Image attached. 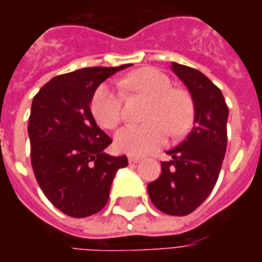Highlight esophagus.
<instances>
[{"instance_id": "1", "label": "esophagus", "mask_w": 262, "mask_h": 262, "mask_svg": "<svg viewBox=\"0 0 262 262\" xmlns=\"http://www.w3.org/2000/svg\"><path fill=\"white\" fill-rule=\"evenodd\" d=\"M140 161V157H135V156H129V163H133V164H136Z\"/></svg>"}]
</instances>
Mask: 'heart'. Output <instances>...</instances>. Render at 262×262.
<instances>
[{"mask_svg":"<svg viewBox=\"0 0 262 262\" xmlns=\"http://www.w3.org/2000/svg\"><path fill=\"white\" fill-rule=\"evenodd\" d=\"M129 91L150 98L146 123L129 125L115 136V146L120 153L144 156L161 147L168 137L181 136L191 127L193 120V101L184 88H174L170 77L154 67H143L120 81ZM92 112L99 125L115 129L122 120L123 94L118 86L102 84L92 97Z\"/></svg>","mask_w":262,"mask_h":262,"instance_id":"obj_1","label":"heart"}]
</instances>
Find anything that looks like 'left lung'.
Listing matches in <instances>:
<instances>
[{"mask_svg": "<svg viewBox=\"0 0 262 262\" xmlns=\"http://www.w3.org/2000/svg\"><path fill=\"white\" fill-rule=\"evenodd\" d=\"M172 71L191 92L195 108L192 130L161 161V174L147 185L154 206L171 216L193 212L210 195L219 178L227 147L229 108L223 94L208 77L172 63Z\"/></svg>", "mask_w": 262, "mask_h": 262, "instance_id": "obj_1", "label": "left lung"}]
</instances>
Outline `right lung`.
<instances>
[{"label":"right lung","mask_w":262,"mask_h":262,"mask_svg":"<svg viewBox=\"0 0 262 262\" xmlns=\"http://www.w3.org/2000/svg\"><path fill=\"white\" fill-rule=\"evenodd\" d=\"M130 66L57 75L32 101V168L46 198L71 217L99 212L108 202L116 171L127 165L126 156L103 153L112 140L95 123L90 103L102 81Z\"/></svg>","instance_id":"obj_1"}]
</instances>
